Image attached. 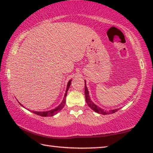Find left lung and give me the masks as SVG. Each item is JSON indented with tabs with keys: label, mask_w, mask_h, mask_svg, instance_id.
Instances as JSON below:
<instances>
[{
	"label": "left lung",
	"mask_w": 153,
	"mask_h": 153,
	"mask_svg": "<svg viewBox=\"0 0 153 153\" xmlns=\"http://www.w3.org/2000/svg\"><path fill=\"white\" fill-rule=\"evenodd\" d=\"M85 100H86V102L87 103V105H88V106L91 108L97 113L102 114L105 115V114H113L118 110V109H115V110H109L108 112H106V111H104L102 108H99V107L97 106L96 105H95V104H94L90 99V97L89 95V91L88 90H87V87H86L85 82Z\"/></svg>",
	"instance_id": "1"
}]
</instances>
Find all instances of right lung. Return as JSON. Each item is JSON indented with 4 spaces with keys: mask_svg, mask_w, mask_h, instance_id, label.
Segmentation results:
<instances>
[{
    "mask_svg": "<svg viewBox=\"0 0 153 153\" xmlns=\"http://www.w3.org/2000/svg\"><path fill=\"white\" fill-rule=\"evenodd\" d=\"M70 84H71V80L69 81V82L68 83L67 89H66V93H65V95H64V99L62 100V102L60 105L58 106V107H56V108L49 110V111H46V112H35V111H33V112L34 114H37V115L45 117V116H54V114H56L58 113V112H60V110L63 108V107L65 105V103H66V95H67V92L68 91V89H69V87L70 86ZM19 104H20V103H19ZM20 105H21V104H20Z\"/></svg>",
    "mask_w": 153,
    "mask_h": 153,
    "instance_id": "add662e5",
    "label": "right lung"
}]
</instances>
